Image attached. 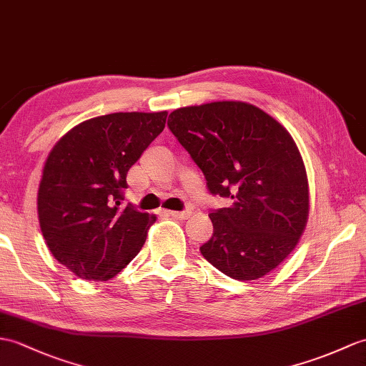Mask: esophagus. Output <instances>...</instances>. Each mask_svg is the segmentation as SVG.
I'll return each mask as SVG.
<instances>
[{
	"mask_svg": "<svg viewBox=\"0 0 366 366\" xmlns=\"http://www.w3.org/2000/svg\"><path fill=\"white\" fill-rule=\"evenodd\" d=\"M165 212H167L169 217H173V218L184 219V218H189L190 217V210H181V212H177V210H165Z\"/></svg>",
	"mask_w": 366,
	"mask_h": 366,
	"instance_id": "1",
	"label": "esophagus"
}]
</instances>
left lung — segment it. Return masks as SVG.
<instances>
[{
	"label": "left lung",
	"instance_id": "left-lung-1",
	"mask_svg": "<svg viewBox=\"0 0 366 366\" xmlns=\"http://www.w3.org/2000/svg\"><path fill=\"white\" fill-rule=\"evenodd\" d=\"M168 127L206 177L210 194L232 206L210 210L214 235L199 251L237 280L268 274L298 244L307 223V174L292 135L240 101L176 109Z\"/></svg>",
	"mask_w": 366,
	"mask_h": 366
}]
</instances>
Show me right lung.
Listing matches in <instances>:
<instances>
[{
  "instance_id": "add662e5",
  "label": "right lung",
  "mask_w": 366,
  "mask_h": 366,
  "mask_svg": "<svg viewBox=\"0 0 366 366\" xmlns=\"http://www.w3.org/2000/svg\"><path fill=\"white\" fill-rule=\"evenodd\" d=\"M167 112L90 118L56 143L37 210L54 259L81 279L109 280L140 252L156 215L123 206L126 174L164 131Z\"/></svg>"
}]
</instances>
